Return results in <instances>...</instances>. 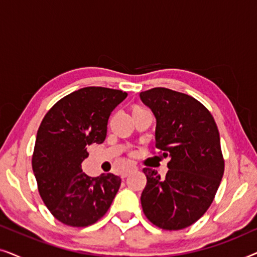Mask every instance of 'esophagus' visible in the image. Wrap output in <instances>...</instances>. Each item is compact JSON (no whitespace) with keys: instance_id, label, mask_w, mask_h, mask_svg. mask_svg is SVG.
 <instances>
[{"instance_id":"esophagus-1","label":"esophagus","mask_w":257,"mask_h":257,"mask_svg":"<svg viewBox=\"0 0 257 257\" xmlns=\"http://www.w3.org/2000/svg\"><path fill=\"white\" fill-rule=\"evenodd\" d=\"M135 171H137V167H136V166H130V167H127L124 172H122L121 178H126L130 173H132V172H135Z\"/></svg>"}]
</instances>
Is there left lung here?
Returning a JSON list of instances; mask_svg holds the SVG:
<instances>
[{
	"instance_id": "obj_1",
	"label": "left lung",
	"mask_w": 257,
	"mask_h": 257,
	"mask_svg": "<svg viewBox=\"0 0 257 257\" xmlns=\"http://www.w3.org/2000/svg\"><path fill=\"white\" fill-rule=\"evenodd\" d=\"M140 99L156 117V147L170 157L165 178L143 170V210L159 228L184 229L209 208L223 177L219 130L210 112L188 94L154 87L140 92Z\"/></svg>"
}]
</instances>
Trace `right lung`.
I'll list each match as a JSON object with an SVG mask.
<instances>
[{"label":"right lung","mask_w":257,"mask_h":257,"mask_svg":"<svg viewBox=\"0 0 257 257\" xmlns=\"http://www.w3.org/2000/svg\"><path fill=\"white\" fill-rule=\"evenodd\" d=\"M126 97L120 90L83 87L58 100L42 120L33 171L42 200L62 223L90 226L110 208L121 179L112 173L91 178L82 163L87 146L106 138L108 117Z\"/></svg>","instance_id":"add662e5"}]
</instances>
